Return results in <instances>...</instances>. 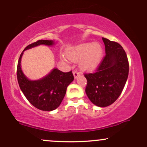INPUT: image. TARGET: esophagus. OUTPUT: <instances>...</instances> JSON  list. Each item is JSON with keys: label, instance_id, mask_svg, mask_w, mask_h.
Wrapping results in <instances>:
<instances>
[{"label": "esophagus", "instance_id": "esophagus-1", "mask_svg": "<svg viewBox=\"0 0 147 147\" xmlns=\"http://www.w3.org/2000/svg\"><path fill=\"white\" fill-rule=\"evenodd\" d=\"M73 75H74V77H75V79L77 78V77H79V76L80 75V72H79L77 70H75L73 71Z\"/></svg>", "mask_w": 147, "mask_h": 147}]
</instances>
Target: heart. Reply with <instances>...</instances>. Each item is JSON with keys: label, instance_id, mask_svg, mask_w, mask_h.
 <instances>
[{"label": "heart", "instance_id": "obj_1", "mask_svg": "<svg viewBox=\"0 0 147 147\" xmlns=\"http://www.w3.org/2000/svg\"><path fill=\"white\" fill-rule=\"evenodd\" d=\"M69 59L80 61V67L84 70H93L100 63L103 49L99 43H86L77 45L67 52Z\"/></svg>", "mask_w": 147, "mask_h": 147}]
</instances>
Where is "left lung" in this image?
<instances>
[{"label":"left lung","instance_id":"8db88e82","mask_svg":"<svg viewBox=\"0 0 147 147\" xmlns=\"http://www.w3.org/2000/svg\"><path fill=\"white\" fill-rule=\"evenodd\" d=\"M106 55L95 72L84 73L86 92L91 102L106 107L115 102L122 93L129 75L127 55L117 42L102 38Z\"/></svg>","mask_w":147,"mask_h":147}]
</instances>
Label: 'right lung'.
<instances>
[{
  "instance_id": "1",
  "label": "right lung",
  "mask_w": 147,
  "mask_h": 147,
  "mask_svg": "<svg viewBox=\"0 0 147 147\" xmlns=\"http://www.w3.org/2000/svg\"><path fill=\"white\" fill-rule=\"evenodd\" d=\"M42 44L52 45L54 42L49 40H38L28 45L24 50ZM22 55L23 52L18 59L16 75L18 85L23 93L30 104L39 110L51 111L56 109L63 100L68 86L73 81L74 76L72 70L63 72L55 68L44 78L30 81L23 75L21 70Z\"/></svg>"
}]
</instances>
